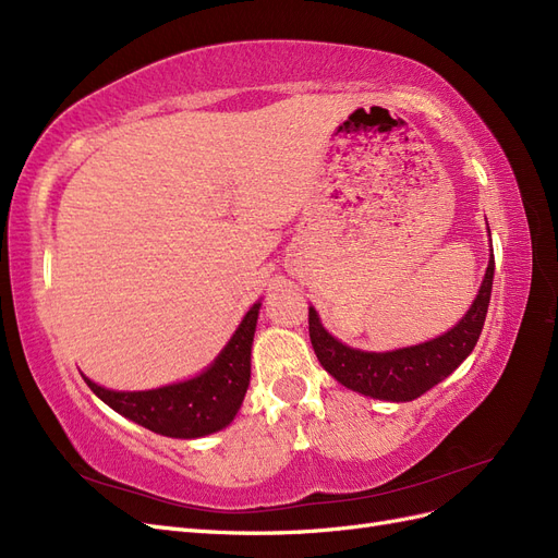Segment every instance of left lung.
I'll return each mask as SVG.
<instances>
[{"instance_id": "1", "label": "left lung", "mask_w": 558, "mask_h": 558, "mask_svg": "<svg viewBox=\"0 0 558 558\" xmlns=\"http://www.w3.org/2000/svg\"><path fill=\"white\" fill-rule=\"evenodd\" d=\"M494 253L488 260L480 293L465 316L445 335L430 342L396 351H361L342 344L320 326L318 314L310 307V340L318 363L342 386L369 398L410 402L424 396L459 367L475 349L494 286Z\"/></svg>"}]
</instances>
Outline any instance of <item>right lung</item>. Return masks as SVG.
<instances>
[{"mask_svg": "<svg viewBox=\"0 0 558 558\" xmlns=\"http://www.w3.org/2000/svg\"><path fill=\"white\" fill-rule=\"evenodd\" d=\"M260 302L253 305L234 330L226 349L205 373L150 391H109L88 377L90 391L111 410L148 430L193 440L226 428L240 412L251 379V344L258 324Z\"/></svg>", "mask_w": 558, "mask_h": 558, "instance_id": "right-lung-1", "label": "right lung"}]
</instances>
